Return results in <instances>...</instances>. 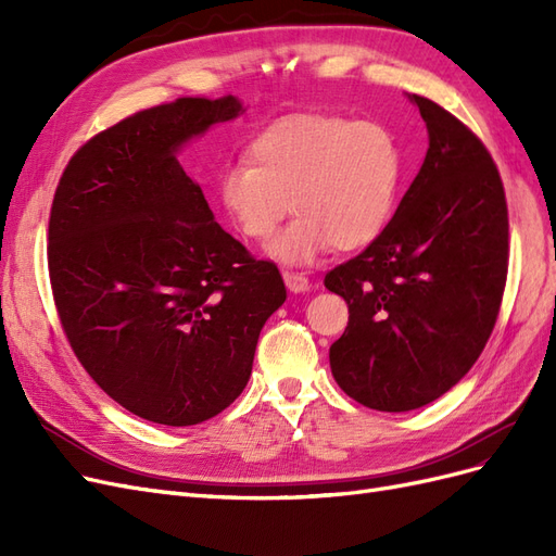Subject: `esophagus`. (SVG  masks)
Instances as JSON below:
<instances>
[{"instance_id":"esophagus-1","label":"esophagus","mask_w":556,"mask_h":556,"mask_svg":"<svg viewBox=\"0 0 556 556\" xmlns=\"http://www.w3.org/2000/svg\"><path fill=\"white\" fill-rule=\"evenodd\" d=\"M282 278H285V285H288V290L294 292V294H301V292H308V290H311V282H308L306 276L285 271Z\"/></svg>"}]
</instances>
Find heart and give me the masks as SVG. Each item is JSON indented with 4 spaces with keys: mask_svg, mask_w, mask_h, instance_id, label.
I'll use <instances>...</instances> for the list:
<instances>
[{
    "mask_svg": "<svg viewBox=\"0 0 556 556\" xmlns=\"http://www.w3.org/2000/svg\"><path fill=\"white\" fill-rule=\"evenodd\" d=\"M248 162L220 174L223 206L257 243L271 239L294 206L296 220L266 248L280 264L308 266L333 248L362 250L392 220L403 160L380 123L290 115L250 141Z\"/></svg>",
    "mask_w": 556,
    "mask_h": 556,
    "instance_id": "b5f03b06",
    "label": "heart"
}]
</instances>
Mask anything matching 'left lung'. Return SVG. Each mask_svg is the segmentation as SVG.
I'll return each mask as SVG.
<instances>
[{"label": "left lung", "mask_w": 556, "mask_h": 556, "mask_svg": "<svg viewBox=\"0 0 556 556\" xmlns=\"http://www.w3.org/2000/svg\"><path fill=\"white\" fill-rule=\"evenodd\" d=\"M408 99L429 134L422 169L380 237L325 278L350 311L329 348L333 380L382 413L422 408L470 371L508 276V206L492 155L431 99Z\"/></svg>", "instance_id": "left-lung-1"}]
</instances>
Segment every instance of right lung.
<instances>
[{
	"label": "right lung",
	"mask_w": 556,
	"mask_h": 556,
	"mask_svg": "<svg viewBox=\"0 0 556 556\" xmlns=\"http://www.w3.org/2000/svg\"><path fill=\"white\" fill-rule=\"evenodd\" d=\"M243 111L229 94L134 113L83 146L55 190L48 271L62 329L90 378L148 422L223 413L288 296L276 264L215 223L178 162Z\"/></svg>",
	"instance_id": "1"
}]
</instances>
